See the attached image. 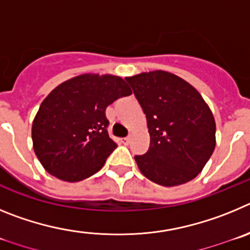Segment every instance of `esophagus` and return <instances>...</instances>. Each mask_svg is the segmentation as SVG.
I'll list each match as a JSON object with an SVG mask.
<instances>
[{"instance_id":"obj_1","label":"esophagus","mask_w":250,"mask_h":250,"mask_svg":"<svg viewBox=\"0 0 250 250\" xmlns=\"http://www.w3.org/2000/svg\"><path fill=\"white\" fill-rule=\"evenodd\" d=\"M129 142H130V137H125V138H122V143L123 145H129Z\"/></svg>"}]
</instances>
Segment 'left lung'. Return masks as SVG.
Here are the masks:
<instances>
[{"label":"left lung","mask_w":250,"mask_h":250,"mask_svg":"<svg viewBox=\"0 0 250 250\" xmlns=\"http://www.w3.org/2000/svg\"><path fill=\"white\" fill-rule=\"evenodd\" d=\"M147 117L150 145L136 156L149 181L164 187L184 184L204 168L215 147V122L199 92L166 71L125 77Z\"/></svg>","instance_id":"left-lung-1"}]
</instances>
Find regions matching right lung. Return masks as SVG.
<instances>
[{"mask_svg": "<svg viewBox=\"0 0 250 250\" xmlns=\"http://www.w3.org/2000/svg\"><path fill=\"white\" fill-rule=\"evenodd\" d=\"M129 94L125 80L112 75L86 73L56 87L32 123L33 149L44 169L66 182L98 172L117 148L105 108Z\"/></svg>", "mask_w": 250, "mask_h": 250, "instance_id": "1", "label": "right lung"}]
</instances>
